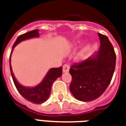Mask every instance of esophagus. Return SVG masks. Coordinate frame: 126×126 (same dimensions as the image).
Returning <instances> with one entry per match:
<instances>
[{"mask_svg": "<svg viewBox=\"0 0 126 126\" xmlns=\"http://www.w3.org/2000/svg\"><path fill=\"white\" fill-rule=\"evenodd\" d=\"M69 66L68 65H64L63 66V72L64 73H66V72H69Z\"/></svg>", "mask_w": 126, "mask_h": 126, "instance_id": "34e87169", "label": "esophagus"}]
</instances>
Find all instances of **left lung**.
Instances as JSON below:
<instances>
[{"instance_id": "1", "label": "left lung", "mask_w": 126, "mask_h": 126, "mask_svg": "<svg viewBox=\"0 0 126 126\" xmlns=\"http://www.w3.org/2000/svg\"><path fill=\"white\" fill-rule=\"evenodd\" d=\"M98 51L69 69L72 82L69 89L76 99L90 102L101 96L109 87L115 72L116 55L106 36L97 33Z\"/></svg>"}]
</instances>
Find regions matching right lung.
Masks as SVG:
<instances>
[{"mask_svg": "<svg viewBox=\"0 0 126 126\" xmlns=\"http://www.w3.org/2000/svg\"><path fill=\"white\" fill-rule=\"evenodd\" d=\"M39 37V32L38 29L33 30L32 31L26 32L23 35L19 36L12 47L11 55H10V58H9V65H10L11 74L12 78H13V80H14V84L17 91H19V93L21 94V95L31 102L33 103V104H42V103L45 102L46 101H47V100L49 98L52 85L56 79L61 76L63 67H60L59 68H51L49 69L46 75L45 76L44 79L42 80V81L39 84L36 85L35 87H29L23 86L17 82L14 76V73H13L11 65V54L14 50V48L21 42H23V41L29 39Z\"/></svg>", "mask_w": 126, "mask_h": 126, "instance_id": "add662e5", "label": "right lung"}]
</instances>
